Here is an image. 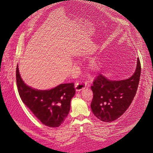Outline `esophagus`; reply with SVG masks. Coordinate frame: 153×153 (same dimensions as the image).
<instances>
[{"label":"esophagus","instance_id":"obj_1","mask_svg":"<svg viewBox=\"0 0 153 153\" xmlns=\"http://www.w3.org/2000/svg\"><path fill=\"white\" fill-rule=\"evenodd\" d=\"M86 86V83L85 82H77L76 85H75V88L76 91H80L82 90L85 89Z\"/></svg>","mask_w":153,"mask_h":153}]
</instances>
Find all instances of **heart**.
Returning a JSON list of instances; mask_svg holds the SVG:
<instances>
[{"label":"heart","mask_w":153,"mask_h":153,"mask_svg":"<svg viewBox=\"0 0 153 153\" xmlns=\"http://www.w3.org/2000/svg\"><path fill=\"white\" fill-rule=\"evenodd\" d=\"M91 67H93V68H95V67H97V64H96L95 62H92Z\"/></svg>","instance_id":"heart-1"}]
</instances>
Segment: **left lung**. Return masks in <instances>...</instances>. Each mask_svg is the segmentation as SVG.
Segmentation results:
<instances>
[{
    "label": "left lung",
    "instance_id": "obj_1",
    "mask_svg": "<svg viewBox=\"0 0 153 153\" xmlns=\"http://www.w3.org/2000/svg\"><path fill=\"white\" fill-rule=\"evenodd\" d=\"M141 72L140 62L137 58L135 72L124 80H111L102 74L93 81L91 111L98 119L111 122L122 116L130 105L137 93Z\"/></svg>",
    "mask_w": 153,
    "mask_h": 153
}]
</instances>
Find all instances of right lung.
Instances as JSON below:
<instances>
[{
    "instance_id": "1",
    "label": "right lung",
    "mask_w": 153,
    "mask_h": 153,
    "mask_svg": "<svg viewBox=\"0 0 153 153\" xmlns=\"http://www.w3.org/2000/svg\"><path fill=\"white\" fill-rule=\"evenodd\" d=\"M16 76L19 97L37 119L51 128L60 126L68 114L75 95L74 83L61 84L50 90H37L24 82L18 65Z\"/></svg>"
}]
</instances>
